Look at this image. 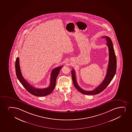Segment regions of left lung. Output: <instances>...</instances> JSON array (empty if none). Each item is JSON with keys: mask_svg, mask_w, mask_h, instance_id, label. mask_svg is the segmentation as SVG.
<instances>
[{"mask_svg": "<svg viewBox=\"0 0 132 132\" xmlns=\"http://www.w3.org/2000/svg\"><path fill=\"white\" fill-rule=\"evenodd\" d=\"M106 42V45L108 47L109 54V61L108 67L107 68V73L102 82L96 88L92 91H86L83 90L78 85L76 81V76L74 70L71 71V76L73 80V84L75 87L77 89L79 92L86 95H95L98 94L103 91L107 87L113 79V77L116 72L117 61L116 57L113 49V45L111 40L107 36L103 37Z\"/></svg>", "mask_w": 132, "mask_h": 132, "instance_id": "1", "label": "left lung"}]
</instances>
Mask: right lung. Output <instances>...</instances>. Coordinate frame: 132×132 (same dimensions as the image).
Here are the masks:
<instances>
[{"label": "right lung", "instance_id": "right-lung-1", "mask_svg": "<svg viewBox=\"0 0 132 132\" xmlns=\"http://www.w3.org/2000/svg\"><path fill=\"white\" fill-rule=\"evenodd\" d=\"M63 66L57 67L51 72L50 78V84L48 87L43 89L36 88L30 85L22 76L21 72L19 58H16L15 61L16 74L18 79L26 90L32 95L36 96H45L48 95L53 92L56 85V79L60 71Z\"/></svg>", "mask_w": 132, "mask_h": 132}]
</instances>
